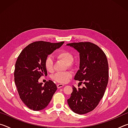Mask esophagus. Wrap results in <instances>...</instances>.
I'll return each mask as SVG.
<instances>
[{
  "mask_svg": "<svg viewBox=\"0 0 128 128\" xmlns=\"http://www.w3.org/2000/svg\"><path fill=\"white\" fill-rule=\"evenodd\" d=\"M64 86V85H63V84H57V88H58L63 87Z\"/></svg>",
  "mask_w": 128,
  "mask_h": 128,
  "instance_id": "obj_1",
  "label": "esophagus"
}]
</instances>
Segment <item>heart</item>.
<instances>
[{"instance_id": "1", "label": "heart", "mask_w": 128, "mask_h": 128, "mask_svg": "<svg viewBox=\"0 0 128 128\" xmlns=\"http://www.w3.org/2000/svg\"><path fill=\"white\" fill-rule=\"evenodd\" d=\"M56 57L58 59L66 62L70 68L73 66V62L74 60V55L68 51L62 50L59 51L56 54ZM44 67L47 71L49 72H52L54 71V62L51 56H47L44 62ZM72 76V74L70 72H58L54 74L52 78L56 82L61 84H65L68 82Z\"/></svg>"}]
</instances>
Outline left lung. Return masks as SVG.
<instances>
[{
  "label": "left lung",
  "instance_id": "8db88e82",
  "mask_svg": "<svg viewBox=\"0 0 128 128\" xmlns=\"http://www.w3.org/2000/svg\"><path fill=\"white\" fill-rule=\"evenodd\" d=\"M80 52V69L74 80L85 84L82 88L73 86L69 107L75 113L82 114L94 110L103 98L108 81V64L103 51L90 42L67 44Z\"/></svg>",
  "mask_w": 128,
  "mask_h": 128
}]
</instances>
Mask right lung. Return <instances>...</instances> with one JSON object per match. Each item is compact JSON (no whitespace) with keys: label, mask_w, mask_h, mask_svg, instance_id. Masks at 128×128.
I'll return each instance as SVG.
<instances>
[{"label":"right lung","mask_w":128,"mask_h":128,"mask_svg":"<svg viewBox=\"0 0 128 128\" xmlns=\"http://www.w3.org/2000/svg\"><path fill=\"white\" fill-rule=\"evenodd\" d=\"M63 43L36 41L25 47L17 58L14 82L20 99L30 109L34 111L44 109L57 90L55 84L51 80L42 86L38 80L47 75L44 65L46 58Z\"/></svg>","instance_id":"1"}]
</instances>
